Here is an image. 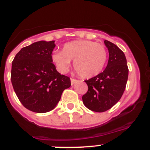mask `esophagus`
Instances as JSON below:
<instances>
[{
  "label": "esophagus",
  "instance_id": "34e87169",
  "mask_svg": "<svg viewBox=\"0 0 150 150\" xmlns=\"http://www.w3.org/2000/svg\"><path fill=\"white\" fill-rule=\"evenodd\" d=\"M77 81H78L77 79H73V78H71V85H74V84H75V83H76V82H77Z\"/></svg>",
  "mask_w": 150,
  "mask_h": 150
}]
</instances>
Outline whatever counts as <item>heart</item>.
Instances as JSON below:
<instances>
[{"instance_id":"obj_1","label":"heart","mask_w":150,"mask_h":150,"mask_svg":"<svg viewBox=\"0 0 150 150\" xmlns=\"http://www.w3.org/2000/svg\"><path fill=\"white\" fill-rule=\"evenodd\" d=\"M52 60L57 69L66 73L74 60V68L79 76L91 78L102 71L107 60L105 46L91 40H75L64 44L62 51L55 52Z\"/></svg>"}]
</instances>
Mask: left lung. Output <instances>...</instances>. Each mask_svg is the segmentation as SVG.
I'll return each instance as SVG.
<instances>
[{"label": "left lung", "instance_id": "obj_1", "mask_svg": "<svg viewBox=\"0 0 150 150\" xmlns=\"http://www.w3.org/2000/svg\"><path fill=\"white\" fill-rule=\"evenodd\" d=\"M104 44L109 52L107 67L96 76L85 80L88 88L82 98L88 109L98 112L108 110L120 100L128 76L124 52L110 41L104 40Z\"/></svg>", "mask_w": 150, "mask_h": 150}]
</instances>
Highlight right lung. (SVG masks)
I'll list each match as a JSON object with an SVG mask.
<instances>
[{
    "label": "right lung",
    "mask_w": 150,
    "mask_h": 150,
    "mask_svg": "<svg viewBox=\"0 0 150 150\" xmlns=\"http://www.w3.org/2000/svg\"><path fill=\"white\" fill-rule=\"evenodd\" d=\"M55 41H38L23 47L12 62L11 82L18 100L28 110L43 113L53 110L63 91L71 86L52 60Z\"/></svg>",
    "instance_id": "1"
}]
</instances>
